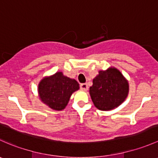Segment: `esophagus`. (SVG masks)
Returning <instances> with one entry per match:
<instances>
[{"mask_svg": "<svg viewBox=\"0 0 158 158\" xmlns=\"http://www.w3.org/2000/svg\"><path fill=\"white\" fill-rule=\"evenodd\" d=\"M80 89L83 91L88 90V85L86 83H82L80 85Z\"/></svg>", "mask_w": 158, "mask_h": 158, "instance_id": "34e87169", "label": "esophagus"}]
</instances>
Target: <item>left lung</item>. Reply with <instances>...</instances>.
<instances>
[{"label":"left lung","instance_id":"8db88e82","mask_svg":"<svg viewBox=\"0 0 158 158\" xmlns=\"http://www.w3.org/2000/svg\"><path fill=\"white\" fill-rule=\"evenodd\" d=\"M128 92V81L113 66L98 71L89 88L94 106L101 111H111L118 107L126 99Z\"/></svg>","mask_w":158,"mask_h":158}]
</instances>
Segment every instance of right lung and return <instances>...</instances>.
Listing matches in <instances>:
<instances>
[{
    "instance_id": "add662e5",
    "label": "right lung",
    "mask_w": 158,
    "mask_h": 158,
    "mask_svg": "<svg viewBox=\"0 0 158 158\" xmlns=\"http://www.w3.org/2000/svg\"><path fill=\"white\" fill-rule=\"evenodd\" d=\"M79 89L74 79L64 76L62 72L45 76L38 84V94L40 101L50 109L61 111L66 107L73 92Z\"/></svg>"
}]
</instances>
